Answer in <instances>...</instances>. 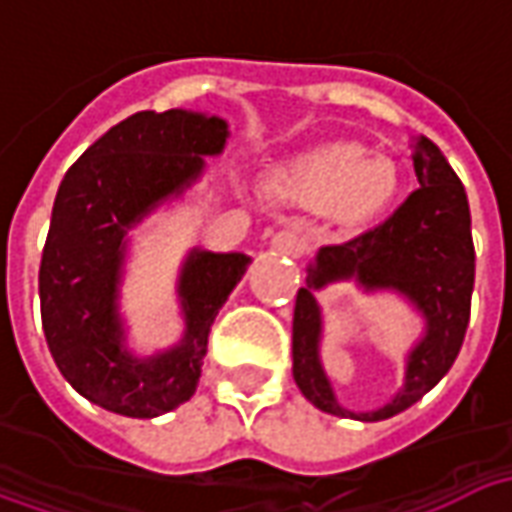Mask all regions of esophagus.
<instances>
[{
  "mask_svg": "<svg viewBox=\"0 0 512 512\" xmlns=\"http://www.w3.org/2000/svg\"><path fill=\"white\" fill-rule=\"evenodd\" d=\"M271 249H274L277 255L296 257L301 249H304V244H301V238L296 233H290V230H279V233L271 238Z\"/></svg>",
  "mask_w": 512,
  "mask_h": 512,
  "instance_id": "esophagus-1",
  "label": "esophagus"
}]
</instances>
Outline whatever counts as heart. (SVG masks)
Segmentation results:
<instances>
[{
	"label": "heart",
	"instance_id": "b5f03b06",
	"mask_svg": "<svg viewBox=\"0 0 512 512\" xmlns=\"http://www.w3.org/2000/svg\"><path fill=\"white\" fill-rule=\"evenodd\" d=\"M400 186L403 172L395 158L367 156L365 147L351 142L312 147L271 169L266 178L271 197L318 208L343 227H362L384 216Z\"/></svg>",
	"mask_w": 512,
	"mask_h": 512
}]
</instances>
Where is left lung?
<instances>
[{"label": "left lung", "instance_id": "obj_1", "mask_svg": "<svg viewBox=\"0 0 512 512\" xmlns=\"http://www.w3.org/2000/svg\"><path fill=\"white\" fill-rule=\"evenodd\" d=\"M419 189L376 230L340 246H321L307 266L293 310V378L312 406L334 417L378 422L428 395L461 351L474 288L469 200L450 161L428 136L411 139ZM354 281L368 295H397L423 321L407 355L404 386L386 404L351 412L339 403L320 362L322 311L314 296L329 284Z\"/></svg>", "mask_w": 512, "mask_h": 512}]
</instances>
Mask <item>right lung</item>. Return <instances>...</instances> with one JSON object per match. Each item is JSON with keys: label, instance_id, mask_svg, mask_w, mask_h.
<instances>
[{"label": "right lung", "instance_id": "right-lung-1", "mask_svg": "<svg viewBox=\"0 0 512 512\" xmlns=\"http://www.w3.org/2000/svg\"><path fill=\"white\" fill-rule=\"evenodd\" d=\"M230 126L219 115L136 112L84 150L57 191L43 260L40 315L65 381L95 406L153 419L186 403L202 373L216 315L252 257L194 246L175 282L183 334L136 354L120 310L131 230L202 178L222 156Z\"/></svg>", "mask_w": 512, "mask_h": 512}]
</instances>
